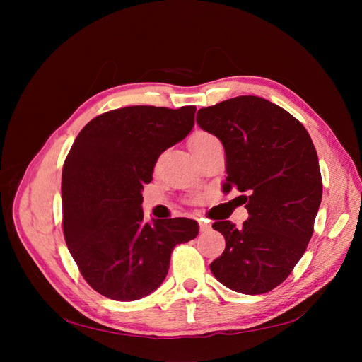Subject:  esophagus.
Segmentation results:
<instances>
[{"label": "esophagus", "mask_w": 362, "mask_h": 362, "mask_svg": "<svg viewBox=\"0 0 362 362\" xmlns=\"http://www.w3.org/2000/svg\"><path fill=\"white\" fill-rule=\"evenodd\" d=\"M199 228H201V233H206V231H210L211 225L205 221H199Z\"/></svg>", "instance_id": "34e87169"}]
</instances>
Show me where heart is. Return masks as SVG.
<instances>
[{
    "label": "heart",
    "instance_id": "heart-1",
    "mask_svg": "<svg viewBox=\"0 0 362 362\" xmlns=\"http://www.w3.org/2000/svg\"><path fill=\"white\" fill-rule=\"evenodd\" d=\"M217 139L211 134L205 133V131H196V133L190 137L189 140V148L192 152L198 151V149H202L204 146L213 144V141H216Z\"/></svg>",
    "mask_w": 362,
    "mask_h": 362
}]
</instances>
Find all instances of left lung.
<instances>
[{
	"label": "left lung",
	"instance_id": "left-lung-1",
	"mask_svg": "<svg viewBox=\"0 0 362 362\" xmlns=\"http://www.w3.org/2000/svg\"><path fill=\"white\" fill-rule=\"evenodd\" d=\"M196 122L222 141L223 192H242L249 213L242 228L213 223L226 246L210 269L237 293H267L287 279L314 231L323 185L313 140L287 110L252 95L201 108Z\"/></svg>",
	"mask_w": 362,
	"mask_h": 362
}]
</instances>
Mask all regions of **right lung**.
Masks as SVG:
<instances>
[{
	"instance_id": "right-lung-1",
	"label": "right lung",
	"mask_w": 362,
	"mask_h": 362,
	"mask_svg": "<svg viewBox=\"0 0 362 362\" xmlns=\"http://www.w3.org/2000/svg\"><path fill=\"white\" fill-rule=\"evenodd\" d=\"M194 105H133L92 119L76 136L62 172L63 234L89 286L131 302L157 290L178 243L199 233L192 218L144 221V184L161 152L194 125Z\"/></svg>"
}]
</instances>
